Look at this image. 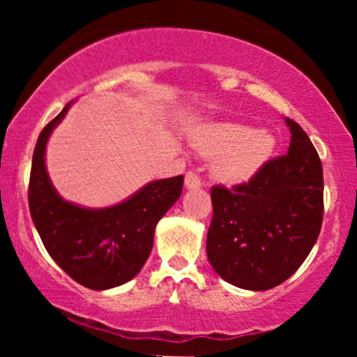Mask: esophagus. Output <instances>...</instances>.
I'll return each instance as SVG.
<instances>
[{"mask_svg": "<svg viewBox=\"0 0 357 357\" xmlns=\"http://www.w3.org/2000/svg\"><path fill=\"white\" fill-rule=\"evenodd\" d=\"M184 186H186V190H196V188L202 186V178L195 173H186V178H184Z\"/></svg>", "mask_w": 357, "mask_h": 357, "instance_id": "1", "label": "esophagus"}]
</instances>
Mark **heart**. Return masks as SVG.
<instances>
[{
  "label": "heart",
  "mask_w": 357,
  "mask_h": 357,
  "mask_svg": "<svg viewBox=\"0 0 357 357\" xmlns=\"http://www.w3.org/2000/svg\"><path fill=\"white\" fill-rule=\"evenodd\" d=\"M191 146L215 155L211 171L225 183L250 181L275 153V136L267 129H252L235 122H211L195 127Z\"/></svg>",
  "instance_id": "b5f03b06"
}]
</instances>
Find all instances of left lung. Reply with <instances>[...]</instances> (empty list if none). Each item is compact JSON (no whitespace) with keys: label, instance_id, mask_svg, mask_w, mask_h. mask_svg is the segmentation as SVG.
Segmentation results:
<instances>
[{"label":"left lung","instance_id":"left-lung-1","mask_svg":"<svg viewBox=\"0 0 357 357\" xmlns=\"http://www.w3.org/2000/svg\"><path fill=\"white\" fill-rule=\"evenodd\" d=\"M289 153L250 179L211 188L213 218L206 253L228 284L268 290L297 272L317 241L324 213V178L317 151L297 122Z\"/></svg>","mask_w":357,"mask_h":357}]
</instances>
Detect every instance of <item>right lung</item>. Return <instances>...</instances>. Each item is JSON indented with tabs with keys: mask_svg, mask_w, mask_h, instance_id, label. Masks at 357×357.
I'll use <instances>...</instances> for the list:
<instances>
[{
	"mask_svg": "<svg viewBox=\"0 0 357 357\" xmlns=\"http://www.w3.org/2000/svg\"><path fill=\"white\" fill-rule=\"evenodd\" d=\"M72 104L68 102L45 126L36 141L28 203L36 231L59 267L87 289L107 290L141 272L153 250L155 225L181 196L184 178L181 174L151 181L107 208H84L65 202L47 173L45 151L53 129Z\"/></svg>",
	"mask_w": 357,
	"mask_h": 357,
	"instance_id": "1",
	"label": "right lung"
}]
</instances>
